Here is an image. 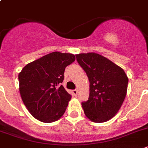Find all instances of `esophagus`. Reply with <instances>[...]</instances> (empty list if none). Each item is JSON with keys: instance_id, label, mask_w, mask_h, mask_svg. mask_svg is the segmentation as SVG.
<instances>
[{"instance_id": "1", "label": "esophagus", "mask_w": 148, "mask_h": 148, "mask_svg": "<svg viewBox=\"0 0 148 148\" xmlns=\"http://www.w3.org/2000/svg\"><path fill=\"white\" fill-rule=\"evenodd\" d=\"M72 93H73V94H74V96H77V93H78V91H77V89L73 90H72Z\"/></svg>"}]
</instances>
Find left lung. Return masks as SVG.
<instances>
[{"label":"left lung","mask_w":148,"mask_h":148,"mask_svg":"<svg viewBox=\"0 0 148 148\" xmlns=\"http://www.w3.org/2000/svg\"><path fill=\"white\" fill-rule=\"evenodd\" d=\"M90 82L88 100L82 102L85 115L95 123L113 118L126 96L128 79L120 66L99 54L76 55Z\"/></svg>","instance_id":"8db88e82"}]
</instances>
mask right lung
<instances>
[{"instance_id":"right-lung-1","label":"right lung","mask_w":148,"mask_h":148,"mask_svg":"<svg viewBox=\"0 0 148 148\" xmlns=\"http://www.w3.org/2000/svg\"><path fill=\"white\" fill-rule=\"evenodd\" d=\"M74 60L73 54L54 52L27 64L19 74L20 96L36 119L52 123L64 114L71 96L60 83L66 67Z\"/></svg>"}]
</instances>
